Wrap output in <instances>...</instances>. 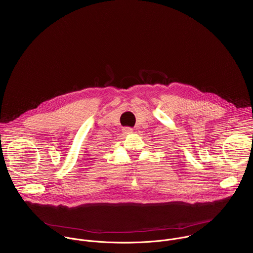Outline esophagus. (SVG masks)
<instances>
[{
    "mask_svg": "<svg viewBox=\"0 0 253 253\" xmlns=\"http://www.w3.org/2000/svg\"><path fill=\"white\" fill-rule=\"evenodd\" d=\"M123 131H124L125 134H130V133L132 132V129L129 128V127H125V128L123 129Z\"/></svg>",
    "mask_w": 253,
    "mask_h": 253,
    "instance_id": "obj_1",
    "label": "esophagus"
}]
</instances>
